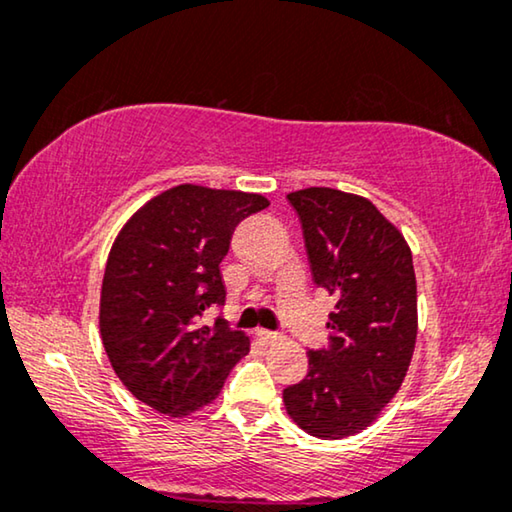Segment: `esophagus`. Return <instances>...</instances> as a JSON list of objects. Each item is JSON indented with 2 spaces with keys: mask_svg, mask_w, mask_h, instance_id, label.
I'll return each instance as SVG.
<instances>
[{
  "mask_svg": "<svg viewBox=\"0 0 512 512\" xmlns=\"http://www.w3.org/2000/svg\"><path fill=\"white\" fill-rule=\"evenodd\" d=\"M259 338H262L264 345H278V342L282 340L278 333H271V331H259Z\"/></svg>",
  "mask_w": 512,
  "mask_h": 512,
  "instance_id": "34e87169",
  "label": "esophagus"
}]
</instances>
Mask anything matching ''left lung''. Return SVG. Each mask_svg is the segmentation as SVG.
Masks as SVG:
<instances>
[{
    "label": "left lung",
    "instance_id": "left-lung-1",
    "mask_svg": "<svg viewBox=\"0 0 512 512\" xmlns=\"http://www.w3.org/2000/svg\"><path fill=\"white\" fill-rule=\"evenodd\" d=\"M303 225L312 278L335 299L331 345L285 388L292 421L312 437H354L377 421L407 377L418 333L411 248L361 195L335 188L289 193Z\"/></svg>",
    "mask_w": 512,
    "mask_h": 512
}]
</instances>
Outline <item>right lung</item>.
Wrapping results in <instances>:
<instances>
[{"label": "right lung", "instance_id": "obj_1", "mask_svg": "<svg viewBox=\"0 0 512 512\" xmlns=\"http://www.w3.org/2000/svg\"><path fill=\"white\" fill-rule=\"evenodd\" d=\"M259 193L181 183L144 202L114 239L103 273L98 326L105 354L128 391L158 414L183 418L218 398L250 352L241 331L200 326L225 301L220 262Z\"/></svg>", "mask_w": 512, "mask_h": 512}]
</instances>
